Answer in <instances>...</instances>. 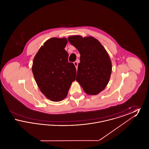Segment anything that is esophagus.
<instances>
[{"label":"esophagus","mask_w":149,"mask_h":149,"mask_svg":"<svg viewBox=\"0 0 149 149\" xmlns=\"http://www.w3.org/2000/svg\"><path fill=\"white\" fill-rule=\"evenodd\" d=\"M74 65H75V68H76V69H77V68H78V63L77 61H75L74 63Z\"/></svg>","instance_id":"esophagus-1"}]
</instances>
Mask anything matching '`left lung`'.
Here are the masks:
<instances>
[{
    "mask_svg": "<svg viewBox=\"0 0 149 149\" xmlns=\"http://www.w3.org/2000/svg\"><path fill=\"white\" fill-rule=\"evenodd\" d=\"M68 41L80 54L76 80L88 95H97L108 84L112 63L104 47L92 36H71Z\"/></svg>",
    "mask_w": 149,
    "mask_h": 149,
    "instance_id": "1",
    "label": "left lung"
}]
</instances>
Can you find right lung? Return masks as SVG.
<instances>
[{
	"instance_id": "obj_1",
	"label": "right lung",
	"mask_w": 149,
	"mask_h": 149,
	"mask_svg": "<svg viewBox=\"0 0 149 149\" xmlns=\"http://www.w3.org/2000/svg\"><path fill=\"white\" fill-rule=\"evenodd\" d=\"M67 43L64 37L50 38L33 58L32 70L36 82L43 94L53 102L65 99L75 80V66L68 62L69 55L65 50Z\"/></svg>"
}]
</instances>
